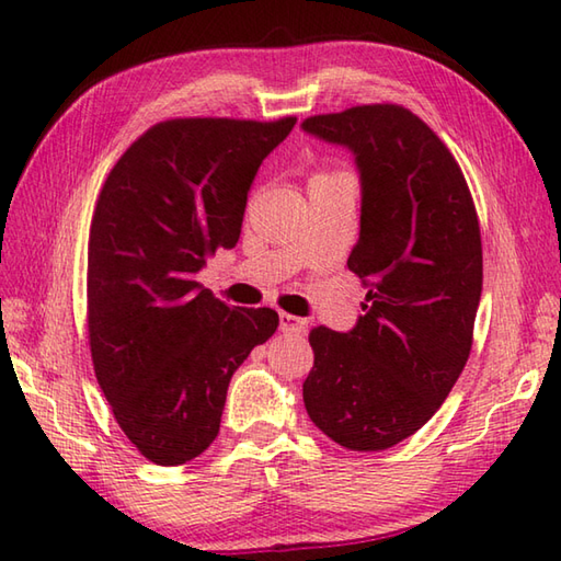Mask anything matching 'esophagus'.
I'll return each mask as SVG.
<instances>
[{
    "instance_id": "34e87169",
    "label": "esophagus",
    "mask_w": 561,
    "mask_h": 561,
    "mask_svg": "<svg viewBox=\"0 0 561 561\" xmlns=\"http://www.w3.org/2000/svg\"><path fill=\"white\" fill-rule=\"evenodd\" d=\"M306 328H308V323L304 318H299V316H291V313H279V330L282 332H294V335H304L306 332Z\"/></svg>"
}]
</instances>
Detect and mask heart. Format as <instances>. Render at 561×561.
I'll return each instance as SVG.
<instances>
[{"label":"heart","mask_w":561,"mask_h":561,"mask_svg":"<svg viewBox=\"0 0 561 561\" xmlns=\"http://www.w3.org/2000/svg\"><path fill=\"white\" fill-rule=\"evenodd\" d=\"M330 173H320V175H316V178H328Z\"/></svg>","instance_id":"obj_1"}]
</instances>
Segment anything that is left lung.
<instances>
[{"mask_svg": "<svg viewBox=\"0 0 561 561\" xmlns=\"http://www.w3.org/2000/svg\"><path fill=\"white\" fill-rule=\"evenodd\" d=\"M301 127L354 153L362 229L347 267L368 287L350 332L311 330L306 412L344 448L386 450L432 420L470 356L478 211L453 153L402 105H356Z\"/></svg>", "mask_w": 561, "mask_h": 561, "instance_id": "8db88e82", "label": "left lung"}]
</instances>
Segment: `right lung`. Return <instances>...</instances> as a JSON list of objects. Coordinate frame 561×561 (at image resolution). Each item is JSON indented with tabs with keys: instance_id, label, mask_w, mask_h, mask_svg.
Returning <instances> with one entry per match:
<instances>
[{
	"instance_id": "right-lung-1",
	"label": "right lung",
	"mask_w": 561,
	"mask_h": 561,
	"mask_svg": "<svg viewBox=\"0 0 561 561\" xmlns=\"http://www.w3.org/2000/svg\"><path fill=\"white\" fill-rule=\"evenodd\" d=\"M296 117H181L129 147L89 233V344L117 424L141 456L183 465L219 434L231 376L279 325L231 308L195 279L241 236L248 190Z\"/></svg>"
}]
</instances>
